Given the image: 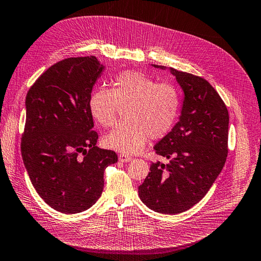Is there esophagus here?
I'll list each match as a JSON object with an SVG mask.
<instances>
[{
  "mask_svg": "<svg viewBox=\"0 0 261 261\" xmlns=\"http://www.w3.org/2000/svg\"><path fill=\"white\" fill-rule=\"evenodd\" d=\"M118 159H120V161H121V162H129V161H132L133 158H132L130 155H127V154H124V153H122V154L118 155Z\"/></svg>",
  "mask_w": 261,
  "mask_h": 261,
  "instance_id": "obj_1",
  "label": "esophagus"
}]
</instances>
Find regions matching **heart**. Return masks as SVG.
Wrapping results in <instances>:
<instances>
[{"label":"heart","instance_id":"1","mask_svg":"<svg viewBox=\"0 0 261 261\" xmlns=\"http://www.w3.org/2000/svg\"><path fill=\"white\" fill-rule=\"evenodd\" d=\"M120 106L127 121L107 134L105 145L116 151L136 153L149 138H161L175 124L180 109L179 92L171 84H156L137 70H124L115 77L113 89L101 88L89 101L93 120L109 127L115 123Z\"/></svg>","mask_w":261,"mask_h":261}]
</instances>
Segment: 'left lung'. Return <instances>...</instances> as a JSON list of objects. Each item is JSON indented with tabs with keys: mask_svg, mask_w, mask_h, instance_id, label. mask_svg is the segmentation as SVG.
Wrapping results in <instances>:
<instances>
[{
	"mask_svg": "<svg viewBox=\"0 0 261 261\" xmlns=\"http://www.w3.org/2000/svg\"><path fill=\"white\" fill-rule=\"evenodd\" d=\"M169 69L184 92L178 122L154 146L169 164L152 163L138 187L141 201L155 212L177 215L208 193L227 156L228 112L216 89L201 77Z\"/></svg>",
	"mask_w": 261,
	"mask_h": 261,
	"instance_id": "left-lung-1",
	"label": "left lung"
}]
</instances>
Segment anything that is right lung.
<instances>
[{
    "label": "right lung",
    "mask_w": 261,
    "mask_h": 261,
    "mask_svg": "<svg viewBox=\"0 0 261 261\" xmlns=\"http://www.w3.org/2000/svg\"><path fill=\"white\" fill-rule=\"evenodd\" d=\"M105 65L97 57L52 65L30 87L21 155L31 183L54 210L67 215L92 207L103 191L105 170L117 162L97 145L89 110Z\"/></svg>",
    "instance_id": "add662e5"
}]
</instances>
